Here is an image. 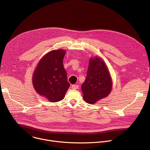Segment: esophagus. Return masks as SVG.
Here are the masks:
<instances>
[{"instance_id": "esophagus-1", "label": "esophagus", "mask_w": 150, "mask_h": 150, "mask_svg": "<svg viewBox=\"0 0 150 150\" xmlns=\"http://www.w3.org/2000/svg\"><path fill=\"white\" fill-rule=\"evenodd\" d=\"M78 85H72L71 88L73 89V90H76L78 88Z\"/></svg>"}]
</instances>
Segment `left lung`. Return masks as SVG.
<instances>
[{
	"label": "left lung",
	"instance_id": "8db88e82",
	"mask_svg": "<svg viewBox=\"0 0 150 150\" xmlns=\"http://www.w3.org/2000/svg\"><path fill=\"white\" fill-rule=\"evenodd\" d=\"M112 78L101 57L90 58L87 78L81 85L83 100L93 104L108 97L112 90Z\"/></svg>",
	"mask_w": 150,
	"mask_h": 150
}]
</instances>
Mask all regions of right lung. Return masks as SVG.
Here are the masks:
<instances>
[{"label":"right lung","mask_w":150,"mask_h":150,"mask_svg":"<svg viewBox=\"0 0 150 150\" xmlns=\"http://www.w3.org/2000/svg\"><path fill=\"white\" fill-rule=\"evenodd\" d=\"M66 50H53L41 57L34 71L32 82L35 91L49 102L55 103L65 97L70 83L63 60Z\"/></svg>","instance_id":"obj_1"}]
</instances>
